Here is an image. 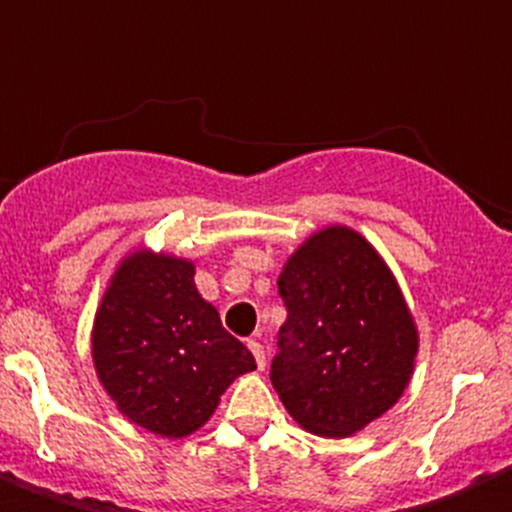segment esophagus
Listing matches in <instances>:
<instances>
[{
	"mask_svg": "<svg viewBox=\"0 0 512 512\" xmlns=\"http://www.w3.org/2000/svg\"><path fill=\"white\" fill-rule=\"evenodd\" d=\"M247 345H250V350H252V355H255V363H257V368H265V350H262V345L257 340H250L247 342Z\"/></svg>",
	"mask_w": 512,
	"mask_h": 512,
	"instance_id": "34e87169",
	"label": "esophagus"
}]
</instances>
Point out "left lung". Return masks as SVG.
Wrapping results in <instances>:
<instances>
[{
  "mask_svg": "<svg viewBox=\"0 0 512 512\" xmlns=\"http://www.w3.org/2000/svg\"><path fill=\"white\" fill-rule=\"evenodd\" d=\"M288 309L270 381L288 415L324 438L379 420L415 373L420 335L397 278L350 226L314 231L278 275Z\"/></svg>",
  "mask_w": 512,
  "mask_h": 512,
  "instance_id": "1",
  "label": "left lung"
}]
</instances>
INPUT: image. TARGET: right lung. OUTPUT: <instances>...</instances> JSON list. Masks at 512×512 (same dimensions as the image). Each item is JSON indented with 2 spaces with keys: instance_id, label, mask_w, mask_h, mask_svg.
I'll use <instances>...</instances> for the list:
<instances>
[{
  "instance_id": "add662e5",
  "label": "right lung",
  "mask_w": 512,
  "mask_h": 512,
  "mask_svg": "<svg viewBox=\"0 0 512 512\" xmlns=\"http://www.w3.org/2000/svg\"><path fill=\"white\" fill-rule=\"evenodd\" d=\"M92 363L118 412L170 441L201 430L231 381L257 368L195 288L193 260L149 247L128 252L110 275L92 322Z\"/></svg>"
}]
</instances>
